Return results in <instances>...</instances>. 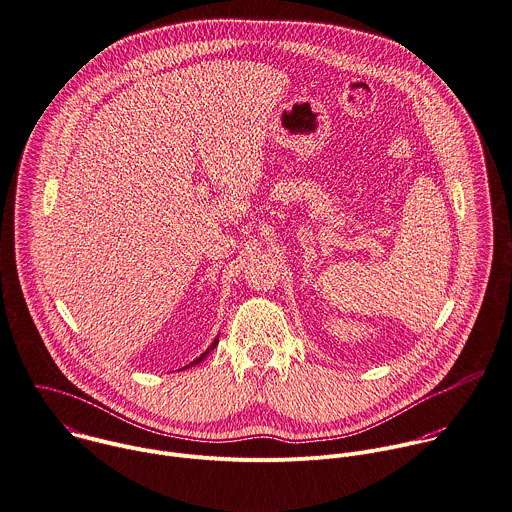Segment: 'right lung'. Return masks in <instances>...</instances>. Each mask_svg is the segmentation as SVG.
<instances>
[{"label": "right lung", "mask_w": 512, "mask_h": 512, "mask_svg": "<svg viewBox=\"0 0 512 512\" xmlns=\"http://www.w3.org/2000/svg\"><path fill=\"white\" fill-rule=\"evenodd\" d=\"M217 344H219V337H217V339H215V342H213V344H211V346H209V348H207V352H203V354H201V356H199V358H197V360H195V362H191V364H189V366H185V368H191V366H195V364H199V362H203V360H205V358H207V356H209V352H211V350H215V348H217Z\"/></svg>", "instance_id": "add662e5"}]
</instances>
